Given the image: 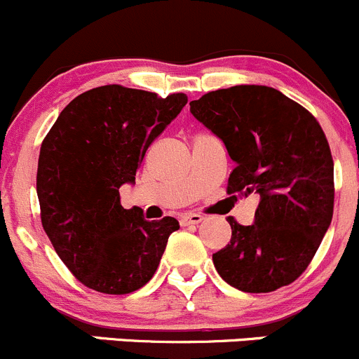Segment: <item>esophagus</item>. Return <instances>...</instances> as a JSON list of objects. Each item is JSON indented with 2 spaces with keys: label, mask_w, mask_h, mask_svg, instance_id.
I'll list each match as a JSON object with an SVG mask.
<instances>
[{
  "label": "esophagus",
  "mask_w": 359,
  "mask_h": 359,
  "mask_svg": "<svg viewBox=\"0 0 359 359\" xmlns=\"http://www.w3.org/2000/svg\"><path fill=\"white\" fill-rule=\"evenodd\" d=\"M202 216L197 215V212H184V215L180 216L181 226H190V225H198L202 222Z\"/></svg>",
  "instance_id": "34e87169"
}]
</instances>
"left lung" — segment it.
<instances>
[{"label": "left lung", "mask_w": 359, "mask_h": 359, "mask_svg": "<svg viewBox=\"0 0 359 359\" xmlns=\"http://www.w3.org/2000/svg\"><path fill=\"white\" fill-rule=\"evenodd\" d=\"M190 111L225 143L236 169L229 194H258L253 225L232 216L230 243L212 255L218 274L246 293L292 285L314 258L333 216V158L304 106L265 85L208 92Z\"/></svg>", "instance_id": "obj_1"}]
</instances>
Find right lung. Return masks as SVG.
I'll return each instance as SVG.
<instances>
[{
    "label": "right lung",
    "mask_w": 359,
    "mask_h": 359,
    "mask_svg": "<svg viewBox=\"0 0 359 359\" xmlns=\"http://www.w3.org/2000/svg\"><path fill=\"white\" fill-rule=\"evenodd\" d=\"M183 92L104 85L74 97L45 136L36 194L41 225L71 274L87 288L126 295L154 278L172 216L147 222L140 208L123 209L120 187L134 183L155 137L187 104Z\"/></svg>",
    "instance_id": "add662e5"
}]
</instances>
